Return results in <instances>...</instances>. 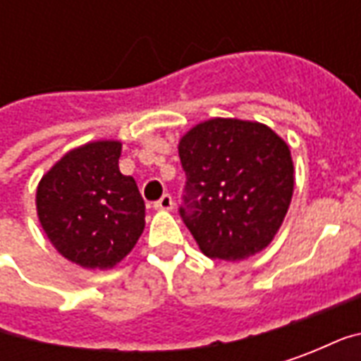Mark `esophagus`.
Here are the masks:
<instances>
[{
    "label": "esophagus",
    "mask_w": 361,
    "mask_h": 361,
    "mask_svg": "<svg viewBox=\"0 0 361 361\" xmlns=\"http://www.w3.org/2000/svg\"><path fill=\"white\" fill-rule=\"evenodd\" d=\"M154 209H157V211H172L173 209L172 195H168V193H166V195L160 197V201L154 203Z\"/></svg>",
    "instance_id": "1"
}]
</instances>
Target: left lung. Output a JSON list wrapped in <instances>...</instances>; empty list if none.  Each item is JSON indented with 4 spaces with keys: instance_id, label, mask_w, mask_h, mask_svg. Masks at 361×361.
Listing matches in <instances>:
<instances>
[{
    "instance_id": "obj_1",
    "label": "left lung",
    "mask_w": 361,
    "mask_h": 361,
    "mask_svg": "<svg viewBox=\"0 0 361 361\" xmlns=\"http://www.w3.org/2000/svg\"><path fill=\"white\" fill-rule=\"evenodd\" d=\"M188 181L180 214L207 257L243 261L282 226L294 193L286 141L259 121L212 118L178 145Z\"/></svg>"
}]
</instances>
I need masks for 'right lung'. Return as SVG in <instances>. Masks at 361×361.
Listing matches in <instances>:
<instances>
[{
	"label": "right lung",
	"instance_id": "1",
	"mask_svg": "<svg viewBox=\"0 0 361 361\" xmlns=\"http://www.w3.org/2000/svg\"><path fill=\"white\" fill-rule=\"evenodd\" d=\"M119 141L87 142L59 158L36 189L48 240L82 269H114L145 230V201L133 178L119 172Z\"/></svg>",
	"mask_w": 361,
	"mask_h": 361
}]
</instances>
